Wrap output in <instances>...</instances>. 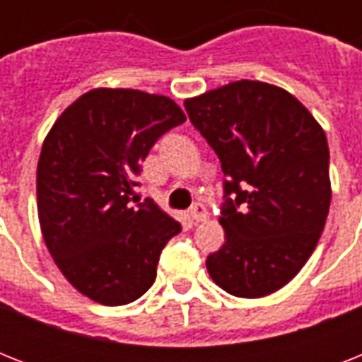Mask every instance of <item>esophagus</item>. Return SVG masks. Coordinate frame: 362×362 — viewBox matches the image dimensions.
<instances>
[{
  "label": "esophagus",
  "instance_id": "esophagus-1",
  "mask_svg": "<svg viewBox=\"0 0 362 362\" xmlns=\"http://www.w3.org/2000/svg\"><path fill=\"white\" fill-rule=\"evenodd\" d=\"M189 218H192L193 221H204L206 218H209V210H206V206L201 203H195L189 209Z\"/></svg>",
  "mask_w": 362,
  "mask_h": 362
}]
</instances>
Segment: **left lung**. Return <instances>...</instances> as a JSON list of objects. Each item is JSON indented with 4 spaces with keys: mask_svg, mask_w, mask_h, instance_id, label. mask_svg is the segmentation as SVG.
<instances>
[{
    "mask_svg": "<svg viewBox=\"0 0 362 362\" xmlns=\"http://www.w3.org/2000/svg\"><path fill=\"white\" fill-rule=\"evenodd\" d=\"M226 175V242L206 257L235 297L278 291L308 261L331 206L325 131L291 93L238 81L184 103Z\"/></svg>",
    "mask_w": 362,
    "mask_h": 362,
    "instance_id": "8db88e82",
    "label": "left lung"
}]
</instances>
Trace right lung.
Returning a JSON list of instances; mask_svg holds the SVG:
<instances>
[{"instance_id":"1","label":"right lung","mask_w":362,"mask_h":362,"mask_svg":"<svg viewBox=\"0 0 362 362\" xmlns=\"http://www.w3.org/2000/svg\"><path fill=\"white\" fill-rule=\"evenodd\" d=\"M184 122L165 95L98 88L67 107L42 142V238L71 286L95 303L120 306L142 297L161 250L182 231L152 199L141 203L135 186L150 148Z\"/></svg>"}]
</instances>
